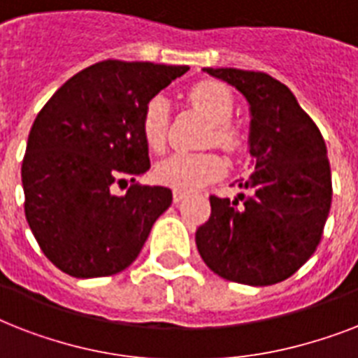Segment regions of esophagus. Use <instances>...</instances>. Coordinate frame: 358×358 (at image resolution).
I'll use <instances>...</instances> for the list:
<instances>
[{
  "label": "esophagus",
  "instance_id": "esophagus-1",
  "mask_svg": "<svg viewBox=\"0 0 358 358\" xmlns=\"http://www.w3.org/2000/svg\"><path fill=\"white\" fill-rule=\"evenodd\" d=\"M185 196H187V195H185V193H182V191H174V193H173V201L176 202V204H178V202L184 201Z\"/></svg>",
  "mask_w": 358,
  "mask_h": 358
}]
</instances>
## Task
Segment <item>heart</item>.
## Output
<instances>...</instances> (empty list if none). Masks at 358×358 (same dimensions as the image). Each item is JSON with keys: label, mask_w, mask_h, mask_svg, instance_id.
<instances>
[{"label": "heart", "mask_w": 358, "mask_h": 358, "mask_svg": "<svg viewBox=\"0 0 358 358\" xmlns=\"http://www.w3.org/2000/svg\"><path fill=\"white\" fill-rule=\"evenodd\" d=\"M189 102L212 122L210 143L221 148L234 150L238 146V131L230 126L234 115V98L229 87L217 81H202L189 92ZM169 102L162 94L152 96L141 115V134L146 146L154 152H162L167 143ZM227 171V165L217 154L201 152H178L165 157L154 169V176L159 184L176 191H195L219 180Z\"/></svg>", "instance_id": "heart-1"}]
</instances>
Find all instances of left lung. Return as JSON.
Masks as SVG:
<instances>
[{
    "label": "left lung",
    "mask_w": 358,
    "mask_h": 358,
    "mask_svg": "<svg viewBox=\"0 0 358 358\" xmlns=\"http://www.w3.org/2000/svg\"><path fill=\"white\" fill-rule=\"evenodd\" d=\"M204 72L234 87L249 103L252 174L239 184L249 195L210 196L212 215L196 229V249L227 280L282 282L322 239L333 199L327 146L294 92L275 78L239 69Z\"/></svg>",
    "instance_id": "obj_1"
}]
</instances>
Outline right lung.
<instances>
[{
    "instance_id": "1",
    "label": "right lung",
    "mask_w": 358,
    "mask_h": 358,
    "mask_svg": "<svg viewBox=\"0 0 358 358\" xmlns=\"http://www.w3.org/2000/svg\"><path fill=\"white\" fill-rule=\"evenodd\" d=\"M187 70L109 59L72 76L36 115L22 162L25 219L48 260L70 277L126 269L171 206L163 185L134 184L126 195L111 185L150 169L143 109Z\"/></svg>"
}]
</instances>
